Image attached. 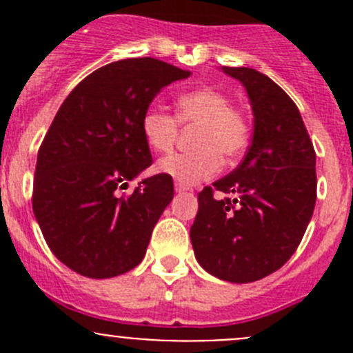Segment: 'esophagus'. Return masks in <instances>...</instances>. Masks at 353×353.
Wrapping results in <instances>:
<instances>
[{
	"mask_svg": "<svg viewBox=\"0 0 353 353\" xmlns=\"http://www.w3.org/2000/svg\"><path fill=\"white\" fill-rule=\"evenodd\" d=\"M186 190H188L186 186H183V184L176 183V191H177V193H183V191H186Z\"/></svg>",
	"mask_w": 353,
	"mask_h": 353,
	"instance_id": "obj_1",
	"label": "esophagus"
}]
</instances>
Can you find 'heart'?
Listing matches in <instances>:
<instances>
[{
  "instance_id": "b5f03b06",
  "label": "heart",
  "mask_w": 353,
  "mask_h": 353,
  "mask_svg": "<svg viewBox=\"0 0 353 353\" xmlns=\"http://www.w3.org/2000/svg\"><path fill=\"white\" fill-rule=\"evenodd\" d=\"M191 124H196L191 134L194 150L170 154L157 163L159 172L183 186L212 177L220 169V157L237 159L251 138V126L243 110L230 105L225 94L208 87L179 95L174 116L159 108L145 110L141 133L152 150L165 154L176 143L179 126Z\"/></svg>"
}]
</instances>
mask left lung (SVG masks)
Listing matches in <instances>:
<instances>
[{
    "mask_svg": "<svg viewBox=\"0 0 353 353\" xmlns=\"http://www.w3.org/2000/svg\"><path fill=\"white\" fill-rule=\"evenodd\" d=\"M223 70L248 90L254 133L239 167L199 191L190 236L206 272L249 283L282 268L301 244L314 212L316 152L297 105L275 81L252 68Z\"/></svg>",
    "mask_w": 353,
    "mask_h": 353,
    "instance_id": "left-lung-1",
    "label": "left lung"
}]
</instances>
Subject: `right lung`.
Wrapping results in <instances>:
<instances>
[{
	"mask_svg": "<svg viewBox=\"0 0 353 353\" xmlns=\"http://www.w3.org/2000/svg\"><path fill=\"white\" fill-rule=\"evenodd\" d=\"M190 77L154 58L109 63L80 81L52 119L35 165L32 208L52 254L88 279L140 265L152 230L174 196L155 174L123 193L152 165L141 117L163 87Z\"/></svg>",
	"mask_w": 353,
	"mask_h": 353,
	"instance_id": "right-lung-1",
	"label": "right lung"
}]
</instances>
